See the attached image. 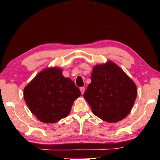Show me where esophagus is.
<instances>
[{
  "instance_id": "esophagus-1",
  "label": "esophagus",
  "mask_w": 160,
  "mask_h": 160,
  "mask_svg": "<svg viewBox=\"0 0 160 160\" xmlns=\"http://www.w3.org/2000/svg\"><path fill=\"white\" fill-rule=\"evenodd\" d=\"M80 92H81V93H82V94H84V92H85V88H84V87H82V88H80Z\"/></svg>"
}]
</instances>
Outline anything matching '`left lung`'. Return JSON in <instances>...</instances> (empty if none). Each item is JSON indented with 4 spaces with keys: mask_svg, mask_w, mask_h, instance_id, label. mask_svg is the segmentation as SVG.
Segmentation results:
<instances>
[{
    "mask_svg": "<svg viewBox=\"0 0 160 160\" xmlns=\"http://www.w3.org/2000/svg\"><path fill=\"white\" fill-rule=\"evenodd\" d=\"M92 82L83 94L92 112L108 123L125 118L137 97L135 82L120 67L111 61L94 66Z\"/></svg>",
    "mask_w": 160,
    "mask_h": 160,
    "instance_id": "left-lung-1",
    "label": "left lung"
}]
</instances>
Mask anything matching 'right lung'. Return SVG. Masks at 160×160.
I'll list each match as a JSON object with an SVG mask.
<instances>
[{
	"label": "right lung",
	"instance_id": "obj_1",
	"mask_svg": "<svg viewBox=\"0 0 160 160\" xmlns=\"http://www.w3.org/2000/svg\"><path fill=\"white\" fill-rule=\"evenodd\" d=\"M61 68L39 72L25 89L24 99L31 112L46 123H56L69 114L73 102L80 96L72 80L65 78Z\"/></svg>",
	"mask_w": 160,
	"mask_h": 160
}]
</instances>
